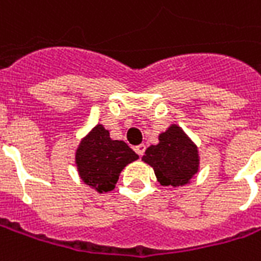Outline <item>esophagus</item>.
Segmentation results:
<instances>
[{
    "mask_svg": "<svg viewBox=\"0 0 261 261\" xmlns=\"http://www.w3.org/2000/svg\"><path fill=\"white\" fill-rule=\"evenodd\" d=\"M145 149H146V146L144 145V144H141V145H137V146H136L137 155L142 156V155H144V153H145Z\"/></svg>",
    "mask_w": 261,
    "mask_h": 261,
    "instance_id": "esophagus-1",
    "label": "esophagus"
}]
</instances>
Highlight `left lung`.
Listing matches in <instances>:
<instances>
[{"mask_svg":"<svg viewBox=\"0 0 261 261\" xmlns=\"http://www.w3.org/2000/svg\"><path fill=\"white\" fill-rule=\"evenodd\" d=\"M142 160L153 167L160 184L171 187L187 184L199 166L196 146L175 124L160 134L159 144L150 145Z\"/></svg>","mask_w":261,"mask_h":261,"instance_id":"left-lung-1","label":"left lung"}]
</instances>
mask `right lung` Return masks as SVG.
<instances>
[{"instance_id":"1","label":"right lung","mask_w":261,"mask_h":261,"mask_svg":"<svg viewBox=\"0 0 261 261\" xmlns=\"http://www.w3.org/2000/svg\"><path fill=\"white\" fill-rule=\"evenodd\" d=\"M138 159L134 150L123 141L111 140L109 131L98 124L80 142L76 163L82 179L98 192L115 188L120 171Z\"/></svg>"}]
</instances>
